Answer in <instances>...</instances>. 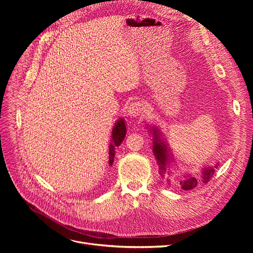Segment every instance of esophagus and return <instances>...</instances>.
Instances as JSON below:
<instances>
[{"instance_id":"esophagus-1","label":"esophagus","mask_w":253,"mask_h":253,"mask_svg":"<svg viewBox=\"0 0 253 253\" xmlns=\"http://www.w3.org/2000/svg\"><path fill=\"white\" fill-rule=\"evenodd\" d=\"M143 105L139 101H134L129 104L127 108V114L129 117H137L143 113Z\"/></svg>"}]
</instances>
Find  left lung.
<instances>
[{"instance_id": "left-lung-1", "label": "left lung", "mask_w": 253, "mask_h": 253, "mask_svg": "<svg viewBox=\"0 0 253 253\" xmlns=\"http://www.w3.org/2000/svg\"><path fill=\"white\" fill-rule=\"evenodd\" d=\"M151 132H153V153L155 155V158L157 160L158 166H159V173H160L163 177L167 174L171 175L172 171L170 170V163L173 162L172 161V157L170 156V151L168 149L167 142L163 139L162 136V132L160 131L158 127L153 126L151 129ZM218 163L215 164L213 167H205L202 168V175L200 178H197L191 174H187L182 181H180L181 189L184 191L192 190L196 188V185L199 182H208L212 175L214 174V170L215 168L218 167ZM168 179V178H167ZM170 181V179H168Z\"/></svg>"}]
</instances>
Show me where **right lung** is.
Segmentation results:
<instances>
[{"label": "right lung", "instance_id": "right-lung-1", "mask_svg": "<svg viewBox=\"0 0 253 253\" xmlns=\"http://www.w3.org/2000/svg\"><path fill=\"white\" fill-rule=\"evenodd\" d=\"M126 135V125L124 119L120 118L117 120V122L115 123V126L113 127L112 131V141L110 143V148H109V164L110 166L113 165L114 163V159H115V153H116V148L119 147L120 144L122 143Z\"/></svg>", "mask_w": 253, "mask_h": 253}]
</instances>
